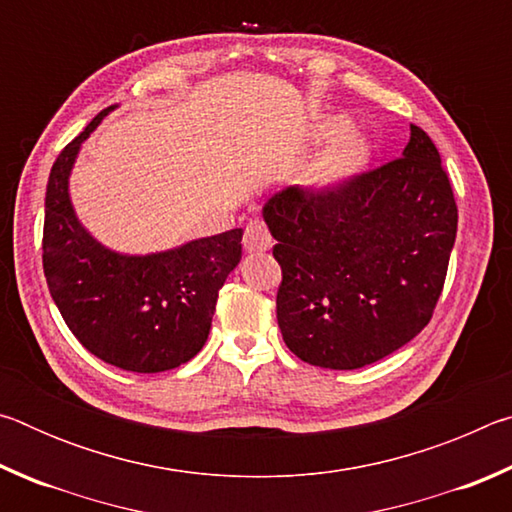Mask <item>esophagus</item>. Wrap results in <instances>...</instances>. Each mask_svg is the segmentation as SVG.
Here are the masks:
<instances>
[{
    "instance_id": "34e87169",
    "label": "esophagus",
    "mask_w": 512,
    "mask_h": 512,
    "mask_svg": "<svg viewBox=\"0 0 512 512\" xmlns=\"http://www.w3.org/2000/svg\"><path fill=\"white\" fill-rule=\"evenodd\" d=\"M244 248L248 250V253H266V250L273 248L271 232L266 230V225L262 221L255 219L246 225Z\"/></svg>"
}]
</instances>
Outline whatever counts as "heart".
Returning a JSON list of instances; mask_svg holds the SVG:
<instances>
[{
  "instance_id": "b5f03b06",
  "label": "heart",
  "mask_w": 512,
  "mask_h": 512,
  "mask_svg": "<svg viewBox=\"0 0 512 512\" xmlns=\"http://www.w3.org/2000/svg\"><path fill=\"white\" fill-rule=\"evenodd\" d=\"M337 140L327 146L318 158L309 164V169L302 173L300 185L314 194H327L334 189L350 183L354 176L368 167V162L375 153V146L368 135L359 131H350V119L343 115L320 117L311 126V140Z\"/></svg>"
}]
</instances>
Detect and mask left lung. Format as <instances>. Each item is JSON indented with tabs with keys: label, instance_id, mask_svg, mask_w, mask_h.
Listing matches in <instances>:
<instances>
[{
	"label": "left lung",
	"instance_id": "1",
	"mask_svg": "<svg viewBox=\"0 0 512 512\" xmlns=\"http://www.w3.org/2000/svg\"><path fill=\"white\" fill-rule=\"evenodd\" d=\"M262 216L282 266L277 325L302 361L357 370L400 350L429 323L458 210L422 128L411 124L400 160L327 194L282 189Z\"/></svg>",
	"mask_w": 512,
	"mask_h": 512
}]
</instances>
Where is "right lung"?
<instances>
[{
  "label": "right lung",
  "mask_w": 512,
  "mask_h": 512,
  "mask_svg": "<svg viewBox=\"0 0 512 512\" xmlns=\"http://www.w3.org/2000/svg\"><path fill=\"white\" fill-rule=\"evenodd\" d=\"M115 108L101 110L51 167L42 266L60 316L85 350L121 370L164 372L205 345L219 289L241 262L244 230L146 255L101 244L76 216L69 176L83 142Z\"/></svg>",
  "instance_id": "add662e5"
}]
</instances>
